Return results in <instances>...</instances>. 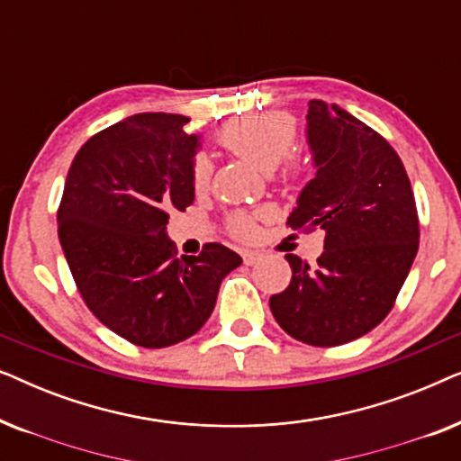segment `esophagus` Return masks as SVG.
Returning <instances> with one entry per match:
<instances>
[{"instance_id": "1", "label": "esophagus", "mask_w": 461, "mask_h": 461, "mask_svg": "<svg viewBox=\"0 0 461 461\" xmlns=\"http://www.w3.org/2000/svg\"><path fill=\"white\" fill-rule=\"evenodd\" d=\"M260 260H262L260 251H245V254H243V262L248 264V267H254V264L260 262Z\"/></svg>"}]
</instances>
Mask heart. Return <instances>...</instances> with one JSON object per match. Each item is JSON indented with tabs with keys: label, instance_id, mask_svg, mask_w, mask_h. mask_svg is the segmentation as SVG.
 Instances as JSON below:
<instances>
[{
	"label": "heart",
	"instance_id": "1",
	"mask_svg": "<svg viewBox=\"0 0 461 461\" xmlns=\"http://www.w3.org/2000/svg\"><path fill=\"white\" fill-rule=\"evenodd\" d=\"M218 142L262 172H273L279 166L285 180H295L304 169L302 161L292 153L295 144V123L287 115H276V113L248 115L224 125ZM210 176L212 161L207 159V155L197 153L191 161V185L194 191L203 193L210 185ZM229 229L235 237L251 239L256 235V220L249 213L237 212L229 218Z\"/></svg>",
	"mask_w": 461,
	"mask_h": 461
}]
</instances>
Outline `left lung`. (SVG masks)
<instances>
[{
    "instance_id": "obj_1",
    "label": "left lung",
    "mask_w": 461,
    "mask_h": 461,
    "mask_svg": "<svg viewBox=\"0 0 461 461\" xmlns=\"http://www.w3.org/2000/svg\"><path fill=\"white\" fill-rule=\"evenodd\" d=\"M306 140L317 174L287 224L323 229L325 249L317 267L285 256L292 283L270 298V311L300 342L339 346L393 311L418 254V210L401 157L348 111L311 100Z\"/></svg>"
}]
</instances>
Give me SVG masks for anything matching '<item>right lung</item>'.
<instances>
[{
	"label": "right lung",
	"instance_id": "1",
	"mask_svg": "<svg viewBox=\"0 0 461 461\" xmlns=\"http://www.w3.org/2000/svg\"><path fill=\"white\" fill-rule=\"evenodd\" d=\"M191 119L138 113L92 136L68 167L59 239L86 306L100 323L142 348H166L197 333L220 283L241 256L207 243L176 256L169 210L194 201Z\"/></svg>",
	"mask_w": 461,
	"mask_h": 461
}]
</instances>
